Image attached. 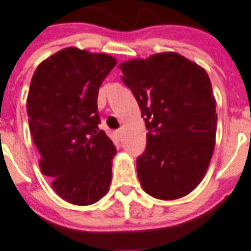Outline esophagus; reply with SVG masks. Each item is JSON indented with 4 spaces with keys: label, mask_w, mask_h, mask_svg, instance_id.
I'll return each instance as SVG.
<instances>
[{
    "label": "esophagus",
    "mask_w": 251,
    "mask_h": 251,
    "mask_svg": "<svg viewBox=\"0 0 251 251\" xmlns=\"http://www.w3.org/2000/svg\"><path fill=\"white\" fill-rule=\"evenodd\" d=\"M115 136H116V138H118V140H122V137H123V128H119V129H116Z\"/></svg>",
    "instance_id": "34e87169"
}]
</instances>
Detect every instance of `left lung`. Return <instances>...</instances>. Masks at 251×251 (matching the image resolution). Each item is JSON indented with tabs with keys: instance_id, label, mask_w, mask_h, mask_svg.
I'll list each match as a JSON object with an SVG mask.
<instances>
[{
	"instance_id": "obj_1",
	"label": "left lung",
	"mask_w": 251,
	"mask_h": 251,
	"mask_svg": "<svg viewBox=\"0 0 251 251\" xmlns=\"http://www.w3.org/2000/svg\"><path fill=\"white\" fill-rule=\"evenodd\" d=\"M145 120L146 149L137 175L146 193L176 200L201 182L215 146V98L202 67L177 53L119 66Z\"/></svg>"
}]
</instances>
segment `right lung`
I'll return each instance as SVG.
<instances>
[{
    "instance_id": "add662e5",
    "label": "right lung",
    "mask_w": 251,
    "mask_h": 251,
    "mask_svg": "<svg viewBox=\"0 0 251 251\" xmlns=\"http://www.w3.org/2000/svg\"><path fill=\"white\" fill-rule=\"evenodd\" d=\"M107 54L62 49L36 69L27 98L31 135L44 175L59 197L92 205L111 182L113 141L98 128V89L115 67Z\"/></svg>"
}]
</instances>
